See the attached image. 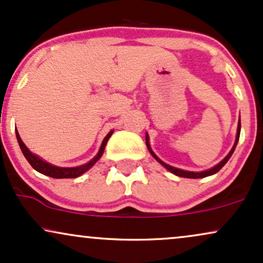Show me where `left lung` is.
Segmentation results:
<instances>
[{"instance_id": "8db88e82", "label": "left lung", "mask_w": 263, "mask_h": 263, "mask_svg": "<svg viewBox=\"0 0 263 263\" xmlns=\"http://www.w3.org/2000/svg\"><path fill=\"white\" fill-rule=\"evenodd\" d=\"M240 128H241V123H240V118H239V123H238V132H236V140H235V143H234V145H233L232 151L229 152V154H228V156H227L226 158H224V159H223L222 162H220L219 164H217L216 166H213V167H212V169H210V170H205V172H201V173L185 172V170L178 169V167H173V166L167 165V164H165V163H164V162H162V160H160L159 158H158V157L156 156V154L153 153V151H152L151 145H149V143H148V135L145 136V144H147V148H148V151L151 152V154H152V156H153V157L156 158V159H157V162H159L160 164H162L163 166H165L166 169L169 170V172H172L173 174H175V175L180 176V178H189V179H200V178H205V176L213 175V174L218 173V172H219L220 169H222V167H223L224 165H226V163L228 162V160L230 159V157H232V154L234 153V151H235V147H236V144H238V141H239V137H240Z\"/></svg>"}]
</instances>
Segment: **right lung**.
Returning a JSON list of instances; mask_svg holds the SVG:
<instances>
[{
  "label": "right lung",
  "instance_id": "right-lung-1",
  "mask_svg": "<svg viewBox=\"0 0 263 263\" xmlns=\"http://www.w3.org/2000/svg\"><path fill=\"white\" fill-rule=\"evenodd\" d=\"M111 135H112V131H110L109 134L106 135V137L104 138L103 143H101L99 153H98L97 156L90 160V162L84 164V165L76 166V167H60V166L51 165V164L44 162L41 158L31 153V152L27 148V145L23 143V141L21 140L18 132H15L17 141H18V143H20V147H21L22 152H23L25 159L29 162L30 165L33 166L36 172H39L41 174H44V175H47V176H50V178H53V179H74V178H78V176H81L82 174H84L87 170H89L90 167L100 159V157L103 156L104 149H105V145L107 143V141H109V138L111 137Z\"/></svg>",
  "mask_w": 263,
  "mask_h": 263
}]
</instances>
